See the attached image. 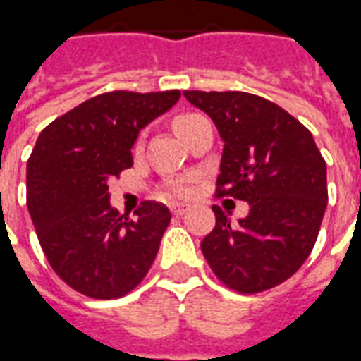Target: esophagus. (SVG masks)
I'll list each match as a JSON object with an SVG mask.
<instances>
[{
    "label": "esophagus",
    "instance_id": "obj_1",
    "mask_svg": "<svg viewBox=\"0 0 361 361\" xmlns=\"http://www.w3.org/2000/svg\"><path fill=\"white\" fill-rule=\"evenodd\" d=\"M188 211H190L188 203H173L171 205V212L173 214H178V216H180V214H186Z\"/></svg>",
    "mask_w": 361,
    "mask_h": 361
}]
</instances>
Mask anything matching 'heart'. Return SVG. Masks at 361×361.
<instances>
[{
    "instance_id": "b5f03b06",
    "label": "heart",
    "mask_w": 361,
    "mask_h": 361,
    "mask_svg": "<svg viewBox=\"0 0 361 361\" xmlns=\"http://www.w3.org/2000/svg\"><path fill=\"white\" fill-rule=\"evenodd\" d=\"M195 118H200V114H183V116L175 118V122H173V128H175V131H177L178 135H180V133L184 131V128H186L188 124H192ZM173 192L178 195L190 194V184L184 183V180H178V183L173 184Z\"/></svg>"
}]
</instances>
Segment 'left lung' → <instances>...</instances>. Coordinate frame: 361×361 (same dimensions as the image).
<instances>
[{"instance_id": "8db88e82", "label": "left lung", "mask_w": 361, "mask_h": 361, "mask_svg": "<svg viewBox=\"0 0 361 361\" xmlns=\"http://www.w3.org/2000/svg\"><path fill=\"white\" fill-rule=\"evenodd\" d=\"M184 97L224 141L216 195L248 203L237 222L212 207L216 226L201 241L203 256L231 290H269L294 275L317 243L328 205L326 161L311 131L264 97L200 90Z\"/></svg>"}]
</instances>
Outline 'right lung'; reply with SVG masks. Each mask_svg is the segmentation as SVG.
<instances>
[{"instance_id":"right-lung-1","label":"right lung","mask_w":361,"mask_h":361,"mask_svg":"<svg viewBox=\"0 0 361 361\" xmlns=\"http://www.w3.org/2000/svg\"><path fill=\"white\" fill-rule=\"evenodd\" d=\"M180 92H107L61 114L37 137L26 169L27 211L50 267L96 300L131 292L149 273L171 212L142 201L135 219L111 205L109 180L133 164L139 131Z\"/></svg>"}]
</instances>
